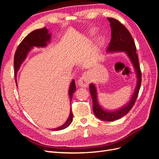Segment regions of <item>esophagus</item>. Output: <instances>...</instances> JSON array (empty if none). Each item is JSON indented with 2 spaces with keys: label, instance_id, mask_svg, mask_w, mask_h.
<instances>
[{
  "label": "esophagus",
  "instance_id": "34e87169",
  "mask_svg": "<svg viewBox=\"0 0 159 159\" xmlns=\"http://www.w3.org/2000/svg\"><path fill=\"white\" fill-rule=\"evenodd\" d=\"M90 80H89V75L88 74H84L81 77V78L78 80V84L81 87H84V88H87L88 85L89 84Z\"/></svg>",
  "mask_w": 159,
  "mask_h": 159
}]
</instances>
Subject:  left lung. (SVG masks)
I'll return each mask as SVG.
<instances>
[{
    "mask_svg": "<svg viewBox=\"0 0 159 159\" xmlns=\"http://www.w3.org/2000/svg\"><path fill=\"white\" fill-rule=\"evenodd\" d=\"M110 22L111 29V38L107 47L108 52L124 51L129 57L135 69L138 78L135 91L130 102L119 110L115 111L108 112L103 110L98 102L97 91L95 85L92 84L89 85V90L91 98L93 100V110L95 116L99 119L107 121H113L123 117L127 114L135 103L141 84V71L139 66L138 56L136 52V46L131 34L123 24L113 18H107Z\"/></svg>",
    "mask_w": 159,
    "mask_h": 159,
    "instance_id": "1",
    "label": "left lung"
}]
</instances>
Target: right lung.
Here are the masks:
<instances>
[{
	"label": "right lung",
	"instance_id": "add662e5",
	"mask_svg": "<svg viewBox=\"0 0 159 159\" xmlns=\"http://www.w3.org/2000/svg\"><path fill=\"white\" fill-rule=\"evenodd\" d=\"M51 34L48 33L46 28H41V29H38L34 30L30 32L29 34H28L23 40L20 42V44L18 45L17 47V49L14 54V74H16L18 69L20 68V66L23 61L25 60L28 52L34 46L36 47H44L46 46L47 42H49L50 40ZM16 76V75H15ZM16 84L17 85L16 79ZM76 86L74 80H72L70 89H69V95H70V105L71 102L73 97V93L75 91ZM72 119H73V113H72L71 109H70V116L67 120L66 122L60 127H57L54 129L52 130L54 131H59V130L64 129L66 127H68L71 124Z\"/></svg>",
	"mask_w": 159,
	"mask_h": 159
}]
</instances>
